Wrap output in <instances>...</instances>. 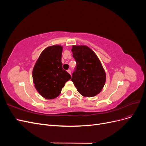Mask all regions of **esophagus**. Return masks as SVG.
<instances>
[{"instance_id":"34e87169","label":"esophagus","mask_w":146,"mask_h":146,"mask_svg":"<svg viewBox=\"0 0 146 146\" xmlns=\"http://www.w3.org/2000/svg\"><path fill=\"white\" fill-rule=\"evenodd\" d=\"M67 72L69 73V74H71V71H70V70H69V69H68V70H67Z\"/></svg>"}]
</instances>
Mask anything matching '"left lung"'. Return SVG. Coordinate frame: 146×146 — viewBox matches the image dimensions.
<instances>
[{"label":"left lung","mask_w":146,"mask_h":146,"mask_svg":"<svg viewBox=\"0 0 146 146\" xmlns=\"http://www.w3.org/2000/svg\"><path fill=\"white\" fill-rule=\"evenodd\" d=\"M71 50L77 63L71 81L85 98L98 95L106 81L105 70L98 56L86 46H73Z\"/></svg>","instance_id":"left-lung-1"}]
</instances>
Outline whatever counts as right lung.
I'll list each match as a JSON object with an SVG mask.
<instances>
[{"mask_svg":"<svg viewBox=\"0 0 146 146\" xmlns=\"http://www.w3.org/2000/svg\"><path fill=\"white\" fill-rule=\"evenodd\" d=\"M63 47L55 45L46 48L39 55L32 72L35 87L47 99L58 97L65 83L71 76L62 68Z\"/></svg>","mask_w":146,"mask_h":146,"instance_id":"add662e5","label":"right lung"}]
</instances>
